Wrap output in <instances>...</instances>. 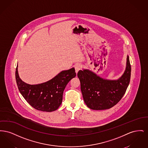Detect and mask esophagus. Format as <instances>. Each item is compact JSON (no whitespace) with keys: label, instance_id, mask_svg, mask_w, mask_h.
<instances>
[{"label":"esophagus","instance_id":"34e87169","mask_svg":"<svg viewBox=\"0 0 148 148\" xmlns=\"http://www.w3.org/2000/svg\"><path fill=\"white\" fill-rule=\"evenodd\" d=\"M82 68V65L80 64H77L75 66V73L77 74V72L80 71Z\"/></svg>","mask_w":148,"mask_h":148}]
</instances>
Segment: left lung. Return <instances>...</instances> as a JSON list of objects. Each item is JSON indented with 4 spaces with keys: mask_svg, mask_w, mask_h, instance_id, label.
Wrapping results in <instances>:
<instances>
[{
    "mask_svg": "<svg viewBox=\"0 0 148 148\" xmlns=\"http://www.w3.org/2000/svg\"><path fill=\"white\" fill-rule=\"evenodd\" d=\"M131 66L127 56L126 68L116 80L100 77L94 72L83 69L77 73L85 104L92 110H106L115 106L127 90L130 83Z\"/></svg>",
    "mask_w": 148,
    "mask_h": 148,
    "instance_id": "obj_1",
    "label": "left lung"
}]
</instances>
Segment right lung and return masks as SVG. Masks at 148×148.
Here are the masks:
<instances>
[{
  "mask_svg": "<svg viewBox=\"0 0 148 148\" xmlns=\"http://www.w3.org/2000/svg\"><path fill=\"white\" fill-rule=\"evenodd\" d=\"M74 68L63 71L49 80L38 84H29L19 77L18 65L15 78L18 89L22 96L35 109L51 112L61 105L63 92L71 79L75 77Z\"/></svg>",
  "mask_w": 148,
  "mask_h": 148,
  "instance_id": "1",
  "label": "right lung"
}]
</instances>
